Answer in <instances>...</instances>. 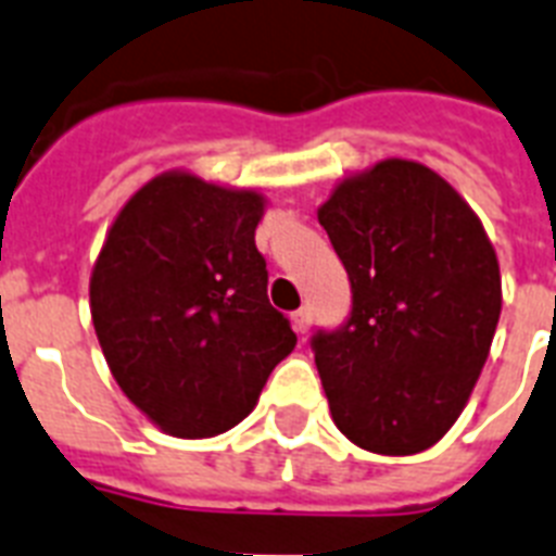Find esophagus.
I'll use <instances>...</instances> for the list:
<instances>
[{"label": "esophagus", "mask_w": 556, "mask_h": 556, "mask_svg": "<svg viewBox=\"0 0 556 556\" xmlns=\"http://www.w3.org/2000/svg\"><path fill=\"white\" fill-rule=\"evenodd\" d=\"M291 323H293V331H296V333H308V328H311V311L308 308H300L291 317Z\"/></svg>", "instance_id": "obj_1"}]
</instances>
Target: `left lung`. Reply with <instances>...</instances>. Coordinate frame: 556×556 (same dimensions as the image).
<instances>
[{
    "mask_svg": "<svg viewBox=\"0 0 556 556\" xmlns=\"http://www.w3.org/2000/svg\"><path fill=\"white\" fill-rule=\"evenodd\" d=\"M317 219L351 279L349 323L314 345L328 408L354 445L431 448L466 408L503 311L480 216L422 162L342 176Z\"/></svg>",
    "mask_w": 556,
    "mask_h": 556,
    "instance_id": "8db88e82",
    "label": "left lung"
}]
</instances>
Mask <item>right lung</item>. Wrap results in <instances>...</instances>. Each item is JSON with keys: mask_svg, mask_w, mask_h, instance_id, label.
<instances>
[{"mask_svg": "<svg viewBox=\"0 0 556 556\" xmlns=\"http://www.w3.org/2000/svg\"><path fill=\"white\" fill-rule=\"evenodd\" d=\"M256 188L153 176L108 228L90 270L93 331L116 386L179 440L233 428L296 345L268 302Z\"/></svg>", "mask_w": 556, "mask_h": 556, "instance_id": "right-lung-1", "label": "right lung"}]
</instances>
